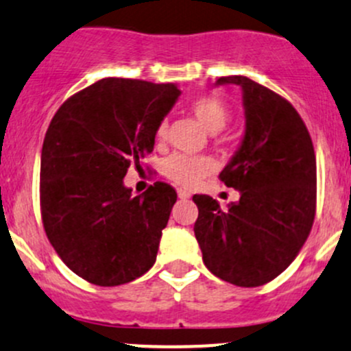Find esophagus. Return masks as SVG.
<instances>
[{"mask_svg": "<svg viewBox=\"0 0 351 351\" xmlns=\"http://www.w3.org/2000/svg\"><path fill=\"white\" fill-rule=\"evenodd\" d=\"M177 196H179V199H189L191 193H187V191H184V189H179L177 191Z\"/></svg>", "mask_w": 351, "mask_h": 351, "instance_id": "esophagus-1", "label": "esophagus"}]
</instances>
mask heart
I'll use <instances>...</instances> for the list:
<instances>
[{
  "instance_id": "heart-1",
  "label": "heart",
  "mask_w": 351,
  "mask_h": 351,
  "mask_svg": "<svg viewBox=\"0 0 351 351\" xmlns=\"http://www.w3.org/2000/svg\"><path fill=\"white\" fill-rule=\"evenodd\" d=\"M191 113L209 133H216L226 126L230 121V110L219 99L213 96H201L191 103ZM167 121H162L157 126L155 138L164 142L167 138ZM215 171V160L211 157H193V155L172 154L162 162V172L167 179L184 187H194L201 179Z\"/></svg>"
}]
</instances>
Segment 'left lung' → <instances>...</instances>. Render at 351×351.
<instances>
[{
    "mask_svg": "<svg viewBox=\"0 0 351 351\" xmlns=\"http://www.w3.org/2000/svg\"><path fill=\"white\" fill-rule=\"evenodd\" d=\"M241 89L245 133L219 179L240 193L221 208L204 194L194 234L211 274L240 287H256L282 274L308 238L316 211V155L304 121L282 96L245 77L215 86Z\"/></svg>",
    "mask_w": 351,
    "mask_h": 351,
    "instance_id": "1",
    "label": "left lung"
}]
</instances>
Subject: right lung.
I'll return each instance as SVG.
<instances>
[{"instance_id": "add662e5", "label": "right lung", "mask_w": 351, "mask_h": 351, "mask_svg": "<svg viewBox=\"0 0 351 351\" xmlns=\"http://www.w3.org/2000/svg\"><path fill=\"white\" fill-rule=\"evenodd\" d=\"M179 96L172 82L108 77L69 97L50 121L40 158L43 228L88 282H132L155 263L177 193L155 182L133 197L123 179L154 150Z\"/></svg>"}]
</instances>
